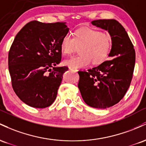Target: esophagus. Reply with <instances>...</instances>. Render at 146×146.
I'll return each mask as SVG.
<instances>
[{"label":"esophagus","instance_id":"34e87169","mask_svg":"<svg viewBox=\"0 0 146 146\" xmlns=\"http://www.w3.org/2000/svg\"><path fill=\"white\" fill-rule=\"evenodd\" d=\"M69 69H70V70H72V71H74V72H77V70H76V68H72V67H69Z\"/></svg>","mask_w":146,"mask_h":146}]
</instances>
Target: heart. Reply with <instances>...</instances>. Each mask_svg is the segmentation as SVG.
Segmentation results:
<instances>
[{"mask_svg": "<svg viewBox=\"0 0 146 146\" xmlns=\"http://www.w3.org/2000/svg\"><path fill=\"white\" fill-rule=\"evenodd\" d=\"M112 46V39L108 34L101 33L96 29H78L74 34L64 36L60 42V49L63 54L70 55L75 52L77 47H81L79 53L65 59L64 65L74 68H81L92 63L99 64L107 58Z\"/></svg>", "mask_w": 146, "mask_h": 146, "instance_id": "1", "label": "heart"}]
</instances>
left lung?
<instances>
[{"label": "left lung", "instance_id": "8db88e82", "mask_svg": "<svg viewBox=\"0 0 146 146\" xmlns=\"http://www.w3.org/2000/svg\"><path fill=\"white\" fill-rule=\"evenodd\" d=\"M108 31L112 39L108 56L112 58L88 71L78 72V87L87 105L105 109L117 104L130 87L135 65V51L124 27L114 19L92 21Z\"/></svg>", "mask_w": 146, "mask_h": 146}]
</instances>
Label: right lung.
I'll use <instances>...</instances> for the list:
<instances>
[{"mask_svg":"<svg viewBox=\"0 0 146 146\" xmlns=\"http://www.w3.org/2000/svg\"><path fill=\"white\" fill-rule=\"evenodd\" d=\"M69 28L66 23H28L16 34L8 54L11 85L23 102L36 108L51 106L56 98L66 66L60 42Z\"/></svg>","mask_w":146,"mask_h":146,"instance_id":"obj_1","label":"right lung"}]
</instances>
